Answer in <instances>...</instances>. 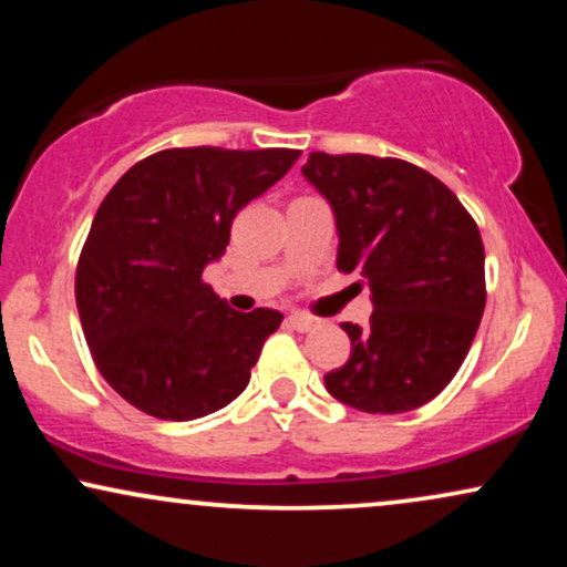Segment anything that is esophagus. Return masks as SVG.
Returning <instances> with one entry per match:
<instances>
[{
    "label": "esophagus",
    "instance_id": "obj_1",
    "mask_svg": "<svg viewBox=\"0 0 567 567\" xmlns=\"http://www.w3.org/2000/svg\"><path fill=\"white\" fill-rule=\"evenodd\" d=\"M288 322H290L296 330H301V333H306V330H311V328H317L315 317H306V315H290Z\"/></svg>",
    "mask_w": 567,
    "mask_h": 567
}]
</instances>
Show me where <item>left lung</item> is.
<instances>
[{
  "instance_id": "1",
  "label": "left lung",
  "mask_w": 567,
  "mask_h": 567,
  "mask_svg": "<svg viewBox=\"0 0 567 567\" xmlns=\"http://www.w3.org/2000/svg\"><path fill=\"white\" fill-rule=\"evenodd\" d=\"M301 173L333 207L338 269L360 271L373 301L365 328L341 324L351 354L324 386L365 413L426 405L458 373L483 320L477 224L451 188L405 159L311 152Z\"/></svg>"
}]
</instances>
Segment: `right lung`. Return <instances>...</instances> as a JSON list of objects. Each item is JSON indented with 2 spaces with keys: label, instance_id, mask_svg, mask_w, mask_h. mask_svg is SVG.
Here are the masks:
<instances>
[{
  "label": "right lung",
  "instance_id": "obj_1",
  "mask_svg": "<svg viewBox=\"0 0 567 567\" xmlns=\"http://www.w3.org/2000/svg\"><path fill=\"white\" fill-rule=\"evenodd\" d=\"M298 157L167 148L130 167L101 202L76 264V309L97 370L130 405L194 421L245 392L282 315L229 309L202 271L226 252L234 216Z\"/></svg>",
  "mask_w": 567,
  "mask_h": 567
}]
</instances>
